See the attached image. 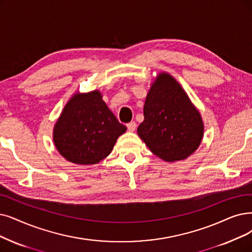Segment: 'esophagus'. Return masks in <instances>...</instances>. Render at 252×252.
Masks as SVG:
<instances>
[{
	"instance_id": "34e87169",
	"label": "esophagus",
	"mask_w": 252,
	"mask_h": 252,
	"mask_svg": "<svg viewBox=\"0 0 252 252\" xmlns=\"http://www.w3.org/2000/svg\"><path fill=\"white\" fill-rule=\"evenodd\" d=\"M127 128L130 132H133L134 130L136 129V123L135 122H130L127 124Z\"/></svg>"
}]
</instances>
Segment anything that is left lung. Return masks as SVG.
<instances>
[{"instance_id":"8db88e82","label":"left lung","mask_w":252,"mask_h":252,"mask_svg":"<svg viewBox=\"0 0 252 252\" xmlns=\"http://www.w3.org/2000/svg\"><path fill=\"white\" fill-rule=\"evenodd\" d=\"M137 134L151 152L167 162L194 153L204 135V123L183 88L168 73L157 75L144 106Z\"/></svg>"}]
</instances>
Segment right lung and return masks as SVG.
<instances>
[{
	"label": "right lung",
	"mask_w": 252,
	"mask_h": 252,
	"mask_svg": "<svg viewBox=\"0 0 252 252\" xmlns=\"http://www.w3.org/2000/svg\"><path fill=\"white\" fill-rule=\"evenodd\" d=\"M99 91L76 93L54 127V143L65 159L75 164H96L107 157L126 131Z\"/></svg>",
	"instance_id": "add662e5"
}]
</instances>
